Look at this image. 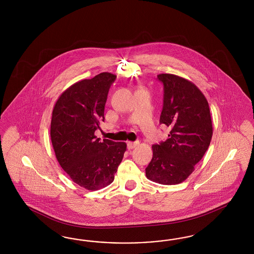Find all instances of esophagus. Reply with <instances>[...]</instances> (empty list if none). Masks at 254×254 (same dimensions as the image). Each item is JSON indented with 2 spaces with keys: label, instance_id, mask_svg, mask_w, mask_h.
I'll list each match as a JSON object with an SVG mask.
<instances>
[{
  "label": "esophagus",
  "instance_id": "esophagus-1",
  "mask_svg": "<svg viewBox=\"0 0 254 254\" xmlns=\"http://www.w3.org/2000/svg\"><path fill=\"white\" fill-rule=\"evenodd\" d=\"M138 143H139L138 141H128V142H127V148H128L129 150L133 149V148L138 146Z\"/></svg>",
  "mask_w": 254,
  "mask_h": 254
}]
</instances>
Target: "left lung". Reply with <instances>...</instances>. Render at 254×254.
Segmentation results:
<instances>
[{"instance_id":"obj_1","label":"left lung","mask_w":254,"mask_h":254,"mask_svg":"<svg viewBox=\"0 0 254 254\" xmlns=\"http://www.w3.org/2000/svg\"><path fill=\"white\" fill-rule=\"evenodd\" d=\"M157 79L164 85L160 124L170 128L169 138L154 144L146 177L161 185L183 183L194 170L212 138L208 100L192 82L170 73Z\"/></svg>"}]
</instances>
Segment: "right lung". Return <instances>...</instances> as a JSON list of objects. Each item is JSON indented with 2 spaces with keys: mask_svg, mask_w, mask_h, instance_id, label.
I'll list each match as a JSON object with an SVG mask.
<instances>
[{
  "mask_svg": "<svg viewBox=\"0 0 254 254\" xmlns=\"http://www.w3.org/2000/svg\"><path fill=\"white\" fill-rule=\"evenodd\" d=\"M116 75L101 72L70 85L55 104L50 136L63 170L81 187L99 190L115 180L127 150L125 142L95 136L104 121L108 92Z\"/></svg>",
  "mask_w": 254,
  "mask_h": 254,
  "instance_id": "add662e5",
  "label": "right lung"
}]
</instances>
